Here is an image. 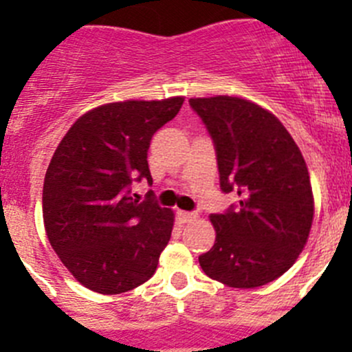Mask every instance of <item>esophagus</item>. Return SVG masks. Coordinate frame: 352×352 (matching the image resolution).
Segmentation results:
<instances>
[{"label":"esophagus","instance_id":"obj_1","mask_svg":"<svg viewBox=\"0 0 352 352\" xmlns=\"http://www.w3.org/2000/svg\"><path fill=\"white\" fill-rule=\"evenodd\" d=\"M177 216H179V219L182 223H189V221H194V219L197 218L196 212H189V211H177Z\"/></svg>","mask_w":352,"mask_h":352}]
</instances>
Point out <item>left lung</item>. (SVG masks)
Masks as SVG:
<instances>
[{"instance_id":"obj_1","label":"left lung","mask_w":352,"mask_h":352,"mask_svg":"<svg viewBox=\"0 0 352 352\" xmlns=\"http://www.w3.org/2000/svg\"><path fill=\"white\" fill-rule=\"evenodd\" d=\"M211 136L219 187L239 204L211 214L216 242L199 264L230 287H257L283 276L303 250L314 221L310 175L278 117L239 97L190 98Z\"/></svg>"}]
</instances>
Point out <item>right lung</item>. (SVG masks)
Returning a JSON list of instances; mask_svg holds the SVG:
<instances>
[{
    "mask_svg": "<svg viewBox=\"0 0 352 352\" xmlns=\"http://www.w3.org/2000/svg\"><path fill=\"white\" fill-rule=\"evenodd\" d=\"M182 97L127 100L81 116L59 143L42 190L47 239L67 271L91 291L119 294L155 274L173 212L138 201L134 182L153 184L148 148L179 113Z\"/></svg>",
    "mask_w": 352,
    "mask_h": 352,
    "instance_id": "obj_1",
    "label": "right lung"
}]
</instances>
